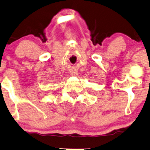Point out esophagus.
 <instances>
[{"instance_id": "34e87169", "label": "esophagus", "mask_w": 150, "mask_h": 150, "mask_svg": "<svg viewBox=\"0 0 150 150\" xmlns=\"http://www.w3.org/2000/svg\"><path fill=\"white\" fill-rule=\"evenodd\" d=\"M71 73V75H72V76H77V75H78V72H77L76 70H72L70 72Z\"/></svg>"}]
</instances>
